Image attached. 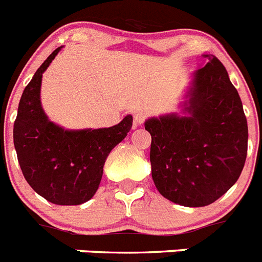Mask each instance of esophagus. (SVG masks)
Instances as JSON below:
<instances>
[{
    "mask_svg": "<svg viewBox=\"0 0 262 262\" xmlns=\"http://www.w3.org/2000/svg\"><path fill=\"white\" fill-rule=\"evenodd\" d=\"M145 118H147V115H145L143 111H138V113H135V114H134V127H138L140 126V124L144 123Z\"/></svg>",
    "mask_w": 262,
    "mask_h": 262,
    "instance_id": "esophagus-1",
    "label": "esophagus"
}]
</instances>
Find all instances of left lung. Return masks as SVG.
<instances>
[{
    "instance_id": "left-lung-1",
    "label": "left lung",
    "mask_w": 262,
    "mask_h": 262,
    "mask_svg": "<svg viewBox=\"0 0 262 262\" xmlns=\"http://www.w3.org/2000/svg\"><path fill=\"white\" fill-rule=\"evenodd\" d=\"M194 72L184 115L149 118L152 178L166 200L202 207L230 190L248 149V124L236 88L215 56Z\"/></svg>"
}]
</instances>
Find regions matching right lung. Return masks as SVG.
Wrapping results in <instances>:
<instances>
[{
	"mask_svg": "<svg viewBox=\"0 0 262 262\" xmlns=\"http://www.w3.org/2000/svg\"><path fill=\"white\" fill-rule=\"evenodd\" d=\"M60 50L51 53L23 90L13 138L30 186L48 202L73 206L96 194L106 159L131 129L133 115L115 126L97 129H64L51 122L41 107V76Z\"/></svg>",
	"mask_w": 262,
	"mask_h": 262,
	"instance_id": "1",
	"label": "right lung"
}]
</instances>
